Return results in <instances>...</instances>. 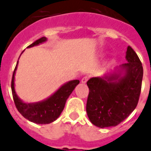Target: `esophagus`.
I'll list each match as a JSON object with an SVG mask.
<instances>
[{"label":"esophagus","mask_w":151,"mask_h":151,"mask_svg":"<svg viewBox=\"0 0 151 151\" xmlns=\"http://www.w3.org/2000/svg\"><path fill=\"white\" fill-rule=\"evenodd\" d=\"M88 80H89V77L85 76V77H83V78L81 79V83H86Z\"/></svg>","instance_id":"esophagus-1"}]
</instances>
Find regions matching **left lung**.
<instances>
[{"label":"left lung","instance_id":"obj_1","mask_svg":"<svg viewBox=\"0 0 151 151\" xmlns=\"http://www.w3.org/2000/svg\"><path fill=\"white\" fill-rule=\"evenodd\" d=\"M125 58L127 63L87 82V116L93 125L101 128L118 125L137 105L144 73L142 64L130 46Z\"/></svg>","mask_w":151,"mask_h":151}]
</instances>
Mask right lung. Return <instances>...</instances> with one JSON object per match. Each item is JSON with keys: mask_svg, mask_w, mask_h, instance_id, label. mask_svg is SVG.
I'll use <instances>...</instances> for the list:
<instances>
[{"mask_svg": "<svg viewBox=\"0 0 151 151\" xmlns=\"http://www.w3.org/2000/svg\"><path fill=\"white\" fill-rule=\"evenodd\" d=\"M47 40V37H43L29 45L27 48L37 46L45 42ZM18 60L15 67L11 81L12 94L17 111L24 118L37 124H47L56 121L64 110L68 98L71 94L76 86L80 83L79 80H73L64 83L53 94L43 101L35 103H26L17 96L15 91L14 80Z\"/></svg>", "mask_w": 151, "mask_h": 151, "instance_id": "right-lung-1", "label": "right lung"}]
</instances>
